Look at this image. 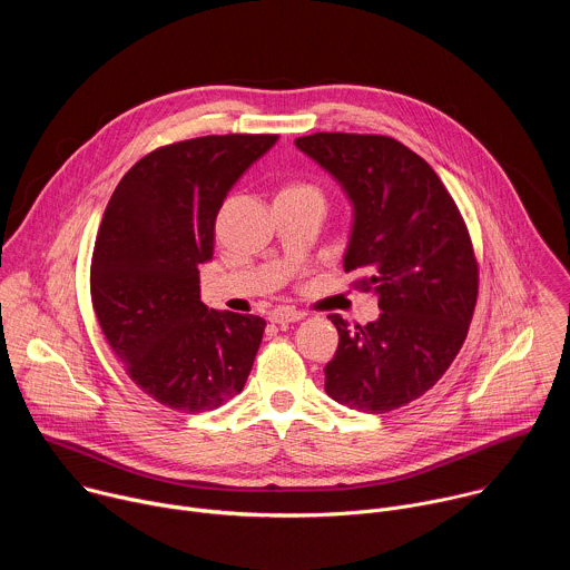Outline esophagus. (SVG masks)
<instances>
[{"instance_id":"1","label":"esophagus","mask_w":570,"mask_h":570,"mask_svg":"<svg viewBox=\"0 0 570 570\" xmlns=\"http://www.w3.org/2000/svg\"><path fill=\"white\" fill-rule=\"evenodd\" d=\"M306 313L304 311H297V308H291V306H279L271 313V322H277V324H286V322H297L302 320Z\"/></svg>"}]
</instances>
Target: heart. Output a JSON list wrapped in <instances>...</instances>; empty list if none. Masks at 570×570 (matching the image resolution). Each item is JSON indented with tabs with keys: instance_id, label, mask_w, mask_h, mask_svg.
Masks as SVG:
<instances>
[{
	"instance_id": "heart-1",
	"label": "heart",
	"mask_w": 570,
	"mask_h": 570,
	"mask_svg": "<svg viewBox=\"0 0 570 570\" xmlns=\"http://www.w3.org/2000/svg\"><path fill=\"white\" fill-rule=\"evenodd\" d=\"M286 189H302V191H315L313 187H308V185H291V187H286Z\"/></svg>"
}]
</instances>
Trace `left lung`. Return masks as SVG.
<instances>
[{"label": "left lung", "mask_w": 570, "mask_h": 570, "mask_svg": "<svg viewBox=\"0 0 570 570\" xmlns=\"http://www.w3.org/2000/svg\"><path fill=\"white\" fill-rule=\"evenodd\" d=\"M295 144L352 198L345 271L381 308L365 327L330 315L338 347L324 390L354 411L390 413L431 390L464 345L478 299L466 223L429 161L387 135L313 132Z\"/></svg>", "instance_id": "8db88e82"}]
</instances>
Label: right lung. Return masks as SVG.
I'll return each instance as SVG.
<instances>
[{"label": "right lung", "mask_w": 570, "mask_h": 570, "mask_svg": "<svg viewBox=\"0 0 570 570\" xmlns=\"http://www.w3.org/2000/svg\"><path fill=\"white\" fill-rule=\"evenodd\" d=\"M277 135H207L159 146L117 185L95 240L99 327L132 383L180 413L214 411L248 381L266 320L207 311L198 266L214 255L225 194Z\"/></svg>", "instance_id": "obj_1"}]
</instances>
